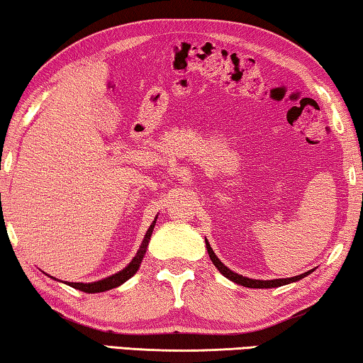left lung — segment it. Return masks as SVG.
I'll return each instance as SVG.
<instances>
[{"mask_svg": "<svg viewBox=\"0 0 363 363\" xmlns=\"http://www.w3.org/2000/svg\"><path fill=\"white\" fill-rule=\"evenodd\" d=\"M205 243H206V250H208V255H210V259L213 261L214 266H216V269L219 270L220 274L224 275L225 279L232 280L233 284H238L242 286H248V288H277V286H284V285H288V284H293V281H298L301 279H304L309 275L311 272H314V269L312 270H307V272L301 274V275H296V277H290V279H274V280H256V279H248V277H243V275L233 272V270H230L227 266H224L223 262L219 261V257L216 256V253H214L211 245L208 243V240L205 238Z\"/></svg>", "mask_w": 363, "mask_h": 363, "instance_id": "left-lung-1", "label": "left lung"}]
</instances>
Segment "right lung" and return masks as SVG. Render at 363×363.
<instances>
[{"label":"right lung","instance_id":"obj_1","mask_svg":"<svg viewBox=\"0 0 363 363\" xmlns=\"http://www.w3.org/2000/svg\"><path fill=\"white\" fill-rule=\"evenodd\" d=\"M155 223H157V218L152 220L150 227H149V229H147L145 237H144L143 243H140V247L138 250L136 256H134L133 259H131V262L128 264L125 269L120 270V272H116L113 275H110V277H106V279H102V280L91 281V284H82V281H65V284L69 285V286H72V288H75V290L84 291V293H102V291H107V290H112V288L120 286L121 284H125L126 280H130L133 275L139 270L140 262H143L144 256H145L147 247H149V242H150V237H152L153 227H155ZM54 280H56V279H54Z\"/></svg>","mask_w":363,"mask_h":363}]
</instances>
